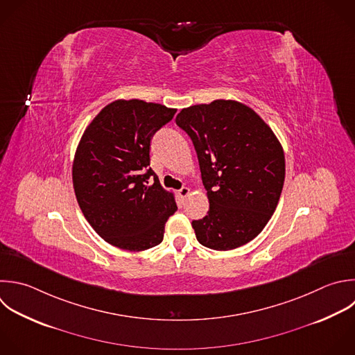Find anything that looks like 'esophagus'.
Returning a JSON list of instances; mask_svg holds the SVG:
<instances>
[{"mask_svg":"<svg viewBox=\"0 0 355 355\" xmlns=\"http://www.w3.org/2000/svg\"><path fill=\"white\" fill-rule=\"evenodd\" d=\"M178 193H179L180 198H186V197H187V196L190 194V189H189V187H184V186H183V187H182V189H180V190H179Z\"/></svg>","mask_w":355,"mask_h":355,"instance_id":"34e87169","label":"esophagus"}]
</instances>
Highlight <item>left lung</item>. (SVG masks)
I'll return each mask as SVG.
<instances>
[{"label":"left lung","mask_w":355,"mask_h":355,"mask_svg":"<svg viewBox=\"0 0 355 355\" xmlns=\"http://www.w3.org/2000/svg\"><path fill=\"white\" fill-rule=\"evenodd\" d=\"M176 125L191 139L209 209L191 226L204 247L227 251L257 237L279 202L284 154L247 105L216 100L184 108Z\"/></svg>","instance_id":"8db88e82"}]
</instances>
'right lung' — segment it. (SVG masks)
Returning a JSON list of instances; mask_svg holds the SVG:
<instances>
[{
	"instance_id": "right-lung-1",
	"label": "right lung",
	"mask_w": 355,
	"mask_h": 355,
	"mask_svg": "<svg viewBox=\"0 0 355 355\" xmlns=\"http://www.w3.org/2000/svg\"><path fill=\"white\" fill-rule=\"evenodd\" d=\"M175 114L161 104L118 100L93 119L79 143L72 171L79 207L115 247L143 251L158 245L178 209L150 166L151 140Z\"/></svg>"
}]
</instances>
